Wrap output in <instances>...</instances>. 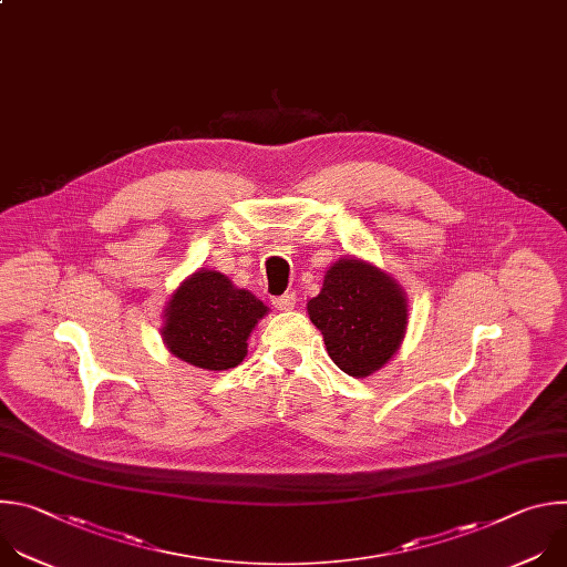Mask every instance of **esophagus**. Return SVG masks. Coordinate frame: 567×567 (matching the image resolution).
I'll return each instance as SVG.
<instances>
[{"instance_id": "obj_1", "label": "esophagus", "mask_w": 567, "mask_h": 567, "mask_svg": "<svg viewBox=\"0 0 567 567\" xmlns=\"http://www.w3.org/2000/svg\"><path fill=\"white\" fill-rule=\"evenodd\" d=\"M274 305H276V309H280V311H291V309L296 307V293L289 291V293L278 296V298H274Z\"/></svg>"}]
</instances>
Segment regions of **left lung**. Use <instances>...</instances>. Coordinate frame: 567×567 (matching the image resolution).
I'll list each match as a JSON object with an SVG mask.
<instances>
[{
  "instance_id": "8db88e82",
  "label": "left lung",
  "mask_w": 567,
  "mask_h": 567,
  "mask_svg": "<svg viewBox=\"0 0 567 567\" xmlns=\"http://www.w3.org/2000/svg\"><path fill=\"white\" fill-rule=\"evenodd\" d=\"M332 361L350 377H370L399 350L409 326L401 285L359 258L334 262L322 289L307 302Z\"/></svg>"
}]
</instances>
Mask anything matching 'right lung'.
Wrapping results in <instances>:
<instances>
[{
    "label": "right lung",
    "mask_w": 567,
    "mask_h": 567,
    "mask_svg": "<svg viewBox=\"0 0 567 567\" xmlns=\"http://www.w3.org/2000/svg\"><path fill=\"white\" fill-rule=\"evenodd\" d=\"M267 305L237 289L224 274L199 269L186 278L164 311L161 337L168 350L204 370H228L247 357V339Z\"/></svg>",
    "instance_id": "right-lung-1"
}]
</instances>
